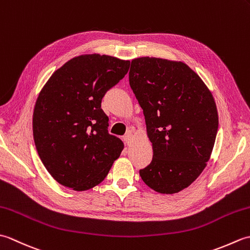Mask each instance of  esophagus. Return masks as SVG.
Listing matches in <instances>:
<instances>
[{
    "label": "esophagus",
    "instance_id": "esophagus-1",
    "mask_svg": "<svg viewBox=\"0 0 250 250\" xmlns=\"http://www.w3.org/2000/svg\"><path fill=\"white\" fill-rule=\"evenodd\" d=\"M124 141L126 143V144L130 145V143H131V141H132V134H131V132H128V133H126V134L124 136Z\"/></svg>",
    "mask_w": 250,
    "mask_h": 250
}]
</instances>
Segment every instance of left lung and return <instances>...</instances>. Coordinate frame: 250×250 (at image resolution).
Here are the masks:
<instances>
[{
	"instance_id": "obj_1",
	"label": "left lung",
	"mask_w": 250,
	"mask_h": 250,
	"mask_svg": "<svg viewBox=\"0 0 250 250\" xmlns=\"http://www.w3.org/2000/svg\"><path fill=\"white\" fill-rule=\"evenodd\" d=\"M129 82L153 149L141 177L157 192L177 193L209 160L218 131L213 95L187 64L159 58L132 60Z\"/></svg>"
}]
</instances>
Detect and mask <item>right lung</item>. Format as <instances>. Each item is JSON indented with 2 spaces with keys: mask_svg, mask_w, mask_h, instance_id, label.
Masks as SVG:
<instances>
[{
  "mask_svg": "<svg viewBox=\"0 0 250 250\" xmlns=\"http://www.w3.org/2000/svg\"><path fill=\"white\" fill-rule=\"evenodd\" d=\"M130 61L110 56L73 58L52 74L33 113L36 150L58 183L76 191L99 185L124 149L108 133L101 102L129 71Z\"/></svg>",
  "mask_w": 250,
  "mask_h": 250,
  "instance_id": "obj_1",
  "label": "right lung"
}]
</instances>
